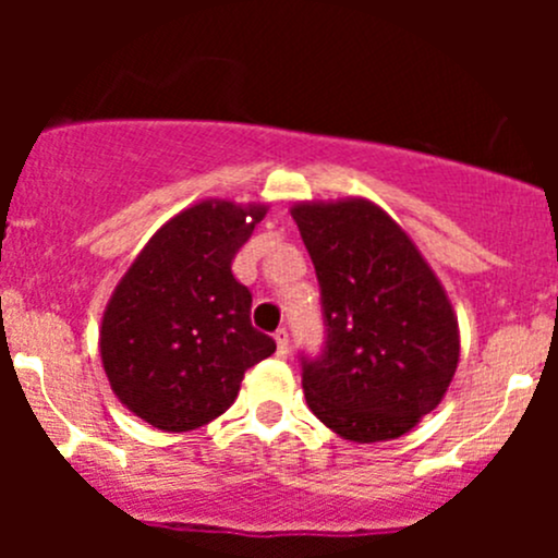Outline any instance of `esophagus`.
<instances>
[{
    "label": "esophagus",
    "instance_id": "1",
    "mask_svg": "<svg viewBox=\"0 0 558 558\" xmlns=\"http://www.w3.org/2000/svg\"><path fill=\"white\" fill-rule=\"evenodd\" d=\"M275 345H278V356H289V331L278 329L275 331Z\"/></svg>",
    "mask_w": 558,
    "mask_h": 558
}]
</instances>
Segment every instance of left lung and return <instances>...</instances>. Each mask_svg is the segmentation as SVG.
Listing matches in <instances>:
<instances>
[{
  "mask_svg": "<svg viewBox=\"0 0 558 558\" xmlns=\"http://www.w3.org/2000/svg\"><path fill=\"white\" fill-rule=\"evenodd\" d=\"M320 286L326 348L302 362L307 408L351 442L397 440L459 367V320L435 269L375 202L291 207Z\"/></svg>",
  "mask_w": 558,
  "mask_h": 558,
  "instance_id": "1",
  "label": "left lung"
}]
</instances>
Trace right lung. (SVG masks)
<instances>
[{
  "label": "right lung",
  "instance_id": "add662e5",
  "mask_svg": "<svg viewBox=\"0 0 558 558\" xmlns=\"http://www.w3.org/2000/svg\"><path fill=\"white\" fill-rule=\"evenodd\" d=\"M267 205L202 199L172 216L132 262L102 315L112 393L145 424L191 432L232 408L245 369L275 340L251 326V291L232 275Z\"/></svg>",
  "mask_w": 558,
  "mask_h": 558
}]
</instances>
